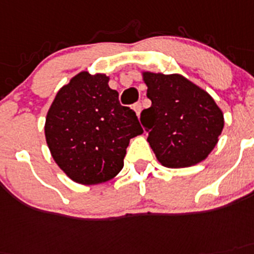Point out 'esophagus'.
Masks as SVG:
<instances>
[{
    "label": "esophagus",
    "instance_id": "1",
    "mask_svg": "<svg viewBox=\"0 0 254 254\" xmlns=\"http://www.w3.org/2000/svg\"><path fill=\"white\" fill-rule=\"evenodd\" d=\"M132 109H134V111H135V114H136V116H140V113H141V104L140 103H136V104H134V105H132Z\"/></svg>",
    "mask_w": 254,
    "mask_h": 254
}]
</instances>
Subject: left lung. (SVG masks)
I'll return each instance as SVG.
<instances>
[{
  "instance_id": "1",
  "label": "left lung",
  "mask_w": 254,
  "mask_h": 254,
  "mask_svg": "<svg viewBox=\"0 0 254 254\" xmlns=\"http://www.w3.org/2000/svg\"><path fill=\"white\" fill-rule=\"evenodd\" d=\"M151 106L140 122L148 143L163 167L188 168L207 159L224 127L214 99L181 73L141 71Z\"/></svg>"
}]
</instances>
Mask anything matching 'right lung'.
<instances>
[{
	"label": "right lung",
	"mask_w": 254,
	"mask_h": 254,
	"mask_svg": "<svg viewBox=\"0 0 254 254\" xmlns=\"http://www.w3.org/2000/svg\"><path fill=\"white\" fill-rule=\"evenodd\" d=\"M105 73L81 71L56 94L45 122L52 159L75 183L95 186L119 174L131 138L143 134Z\"/></svg>",
	"instance_id": "add662e5"
}]
</instances>
